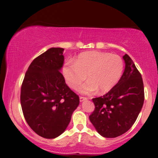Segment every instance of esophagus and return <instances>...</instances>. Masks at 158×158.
<instances>
[{"label":"esophagus","mask_w":158,"mask_h":158,"mask_svg":"<svg viewBox=\"0 0 158 158\" xmlns=\"http://www.w3.org/2000/svg\"><path fill=\"white\" fill-rule=\"evenodd\" d=\"M87 99L88 98H86V97H83V96L80 97V101H81V102H83V101L87 100Z\"/></svg>","instance_id":"1"}]
</instances>
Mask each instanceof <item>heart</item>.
<instances>
[{"label": "heart", "instance_id": "1", "mask_svg": "<svg viewBox=\"0 0 158 158\" xmlns=\"http://www.w3.org/2000/svg\"><path fill=\"white\" fill-rule=\"evenodd\" d=\"M124 62L121 57L109 52L91 51L77 56L74 62L68 61L63 68L67 83L73 90H77L86 78L81 91L92 94L98 90L106 93L115 86L122 77Z\"/></svg>", "mask_w": 158, "mask_h": 158}]
</instances>
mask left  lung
<instances>
[{
  "label": "left lung",
  "instance_id": "left-lung-1",
  "mask_svg": "<svg viewBox=\"0 0 158 158\" xmlns=\"http://www.w3.org/2000/svg\"><path fill=\"white\" fill-rule=\"evenodd\" d=\"M125 69L117 84L104 96L93 98L95 109L89 116L103 137L114 138L135 124L144 100L142 75L128 55L123 57Z\"/></svg>",
  "mask_w": 158,
  "mask_h": 158
}]
</instances>
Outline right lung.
I'll use <instances>...</instances> for the list:
<instances>
[{
    "label": "right lung",
    "mask_w": 158,
    "mask_h": 158,
    "mask_svg": "<svg viewBox=\"0 0 158 158\" xmlns=\"http://www.w3.org/2000/svg\"><path fill=\"white\" fill-rule=\"evenodd\" d=\"M63 51L52 47L36 57L21 85V105L25 120L34 132L46 139L64 132L80 103L79 96L67 85L60 72Z\"/></svg>",
    "instance_id": "right-lung-1"
}]
</instances>
